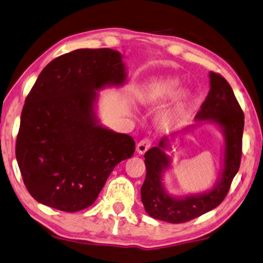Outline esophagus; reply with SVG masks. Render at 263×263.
<instances>
[{
  "label": "esophagus",
  "instance_id": "34e87169",
  "mask_svg": "<svg viewBox=\"0 0 263 263\" xmlns=\"http://www.w3.org/2000/svg\"><path fill=\"white\" fill-rule=\"evenodd\" d=\"M150 146H151V141L149 139L142 140L141 142H139V144H137V146H136L137 154L143 155L144 153H146V151L149 150Z\"/></svg>",
  "mask_w": 263,
  "mask_h": 263
}]
</instances>
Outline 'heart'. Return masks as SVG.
I'll use <instances>...</instances> for the list:
<instances>
[{"mask_svg": "<svg viewBox=\"0 0 263 263\" xmlns=\"http://www.w3.org/2000/svg\"><path fill=\"white\" fill-rule=\"evenodd\" d=\"M179 85L180 82L176 77L156 76L144 83L137 91L136 97L141 104L156 105L171 96L168 104L160 113L162 123L170 124L180 119L193 101L192 92L187 89L178 90Z\"/></svg>", "mask_w": 263, "mask_h": 263, "instance_id": "heart-1", "label": "heart"}]
</instances>
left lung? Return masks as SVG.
Returning a JSON list of instances; mask_svg holds the SVG:
<instances>
[{"mask_svg":"<svg viewBox=\"0 0 263 263\" xmlns=\"http://www.w3.org/2000/svg\"><path fill=\"white\" fill-rule=\"evenodd\" d=\"M210 90L195 115L196 123L185 128L182 134L191 132L202 122L218 126L224 136L222 168L215 185L205 192L185 196L168 194L163 183L164 173L171 168V142L178 133L164 136L157 146L144 155L146 176L141 187V200L145 211L156 219L168 223H185L218 206L231 186L241 159L243 113L232 87L223 76L210 71Z\"/></svg>","mask_w":263,"mask_h":263,"instance_id":"left-lung-1","label":"left lung"}]
</instances>
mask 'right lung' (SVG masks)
Returning a JSON list of instances; mask_svg holds the SVG:
<instances>
[{
  "label": "right lung",
  "instance_id": "add662e5",
  "mask_svg": "<svg viewBox=\"0 0 263 263\" xmlns=\"http://www.w3.org/2000/svg\"><path fill=\"white\" fill-rule=\"evenodd\" d=\"M127 80L123 55L110 48L54 59L26 97L16 142L23 181L39 203L75 213L98 197L113 168L135 151L127 134L97 117L98 92Z\"/></svg>",
  "mask_w": 263,
  "mask_h": 263
}]
</instances>
